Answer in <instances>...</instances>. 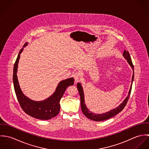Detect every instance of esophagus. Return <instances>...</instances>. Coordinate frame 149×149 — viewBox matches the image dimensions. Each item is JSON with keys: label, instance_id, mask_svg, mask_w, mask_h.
Instances as JSON below:
<instances>
[{"label": "esophagus", "instance_id": "obj_1", "mask_svg": "<svg viewBox=\"0 0 149 149\" xmlns=\"http://www.w3.org/2000/svg\"><path fill=\"white\" fill-rule=\"evenodd\" d=\"M73 77L74 78V80H75L76 81H79V80H80V74L79 73H78V72H75V73H73Z\"/></svg>", "mask_w": 149, "mask_h": 149}]
</instances>
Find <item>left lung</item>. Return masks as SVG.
Wrapping results in <instances>:
<instances>
[{"label":"left lung","instance_id":"1","mask_svg":"<svg viewBox=\"0 0 149 149\" xmlns=\"http://www.w3.org/2000/svg\"><path fill=\"white\" fill-rule=\"evenodd\" d=\"M123 55L125 57V58L127 60L128 64H130V65L132 68L133 76H132V83H131V85L129 92H128L127 97L125 99V100L121 104H120L119 106L116 107V108H115L112 110H111L110 111H108V112H106V113H102V114H95V113H93L92 112H91L89 111V109H88V108H86V107L85 106V103H84V93H83V89L80 83L77 84V87L78 91L79 92L80 96L81 110H82L83 113L85 115V116H86L89 119L94 120V121H97V122L107 120V119H110V118H112L113 116H115L118 113H119L120 112H121L123 109L126 106V105L127 103L128 100V99L130 97L131 92L132 81H133L134 77V65H133L132 63L131 58V57H130V55L128 52L126 51V50H125L124 52H123Z\"/></svg>","mask_w":149,"mask_h":149}]
</instances>
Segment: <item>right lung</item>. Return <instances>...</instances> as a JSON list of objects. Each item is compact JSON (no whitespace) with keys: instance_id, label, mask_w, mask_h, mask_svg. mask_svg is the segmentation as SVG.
Returning <instances> with one entry per match:
<instances>
[{"instance_id":"1","label":"right lung","mask_w":149,"mask_h":149,"mask_svg":"<svg viewBox=\"0 0 149 149\" xmlns=\"http://www.w3.org/2000/svg\"><path fill=\"white\" fill-rule=\"evenodd\" d=\"M26 43L23 47L27 45ZM23 48L20 50L14 66L13 82L18 101L23 111L27 115L36 119L49 120L57 115L60 111V102L68 86L73 85L74 80L73 77L61 81L57 86L55 92L48 99L42 102L33 101L24 96L20 88L17 79V72L18 64Z\"/></svg>"}]
</instances>
